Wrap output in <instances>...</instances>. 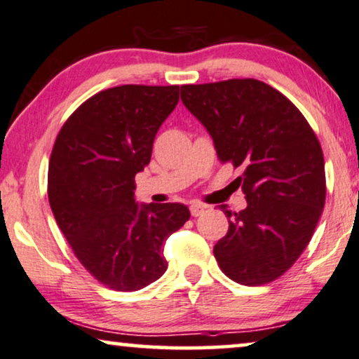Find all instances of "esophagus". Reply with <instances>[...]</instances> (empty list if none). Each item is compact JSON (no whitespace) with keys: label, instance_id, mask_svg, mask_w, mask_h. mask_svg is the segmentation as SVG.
Returning a JSON list of instances; mask_svg holds the SVG:
<instances>
[{"label":"esophagus","instance_id":"1","mask_svg":"<svg viewBox=\"0 0 359 359\" xmlns=\"http://www.w3.org/2000/svg\"><path fill=\"white\" fill-rule=\"evenodd\" d=\"M206 210L205 205H200V203H191L190 205V213L191 216H200L203 211Z\"/></svg>","mask_w":359,"mask_h":359}]
</instances>
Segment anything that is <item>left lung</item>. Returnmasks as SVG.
Listing matches in <instances>:
<instances>
[{
  "label": "left lung",
  "instance_id": "1",
  "mask_svg": "<svg viewBox=\"0 0 359 359\" xmlns=\"http://www.w3.org/2000/svg\"><path fill=\"white\" fill-rule=\"evenodd\" d=\"M180 99L213 138L221 163L241 168L247 208L232 213L213 254L232 281L260 286L287 271L325 205L319 140L299 109L259 79L185 84Z\"/></svg>",
  "mask_w": 359,
  "mask_h": 359
}]
</instances>
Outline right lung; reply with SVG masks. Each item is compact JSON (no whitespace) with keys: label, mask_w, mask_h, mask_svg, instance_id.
I'll return each instance as SVG.
<instances>
[{"label":"right lung","mask_w":359,"mask_h":359,"mask_svg":"<svg viewBox=\"0 0 359 359\" xmlns=\"http://www.w3.org/2000/svg\"><path fill=\"white\" fill-rule=\"evenodd\" d=\"M179 102V86L125 84L74 110L55 140L48 201L86 270L115 291H138L168 270L165 239L190 218L182 203L135 201V175Z\"/></svg>","instance_id":"1"}]
</instances>
